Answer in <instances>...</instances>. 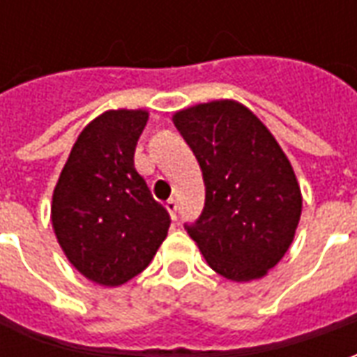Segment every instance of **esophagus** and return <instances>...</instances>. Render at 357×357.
<instances>
[{
	"label": "esophagus",
	"mask_w": 357,
	"mask_h": 357,
	"mask_svg": "<svg viewBox=\"0 0 357 357\" xmlns=\"http://www.w3.org/2000/svg\"><path fill=\"white\" fill-rule=\"evenodd\" d=\"M166 208H168V212H170L174 220L178 218V201L176 199H168L166 201Z\"/></svg>",
	"instance_id": "esophagus-1"
}]
</instances>
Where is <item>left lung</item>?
Masks as SVG:
<instances>
[{
    "instance_id": "left-lung-1",
    "label": "left lung",
    "mask_w": 357,
    "mask_h": 357,
    "mask_svg": "<svg viewBox=\"0 0 357 357\" xmlns=\"http://www.w3.org/2000/svg\"><path fill=\"white\" fill-rule=\"evenodd\" d=\"M174 124L201 166L206 191L187 233L220 275L264 277L291 247L302 212L289 158L268 128L235 101L179 110Z\"/></svg>"
}]
</instances>
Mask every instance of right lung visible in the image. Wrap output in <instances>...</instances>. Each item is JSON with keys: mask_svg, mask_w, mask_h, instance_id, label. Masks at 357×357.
Segmentation results:
<instances>
[{"mask_svg": "<svg viewBox=\"0 0 357 357\" xmlns=\"http://www.w3.org/2000/svg\"><path fill=\"white\" fill-rule=\"evenodd\" d=\"M147 118L145 110L124 109L95 118L78 135L53 191L59 245L82 275L107 287L147 268L172 222L133 166Z\"/></svg>", "mask_w": 357, "mask_h": 357, "instance_id": "add662e5", "label": "right lung"}]
</instances>
